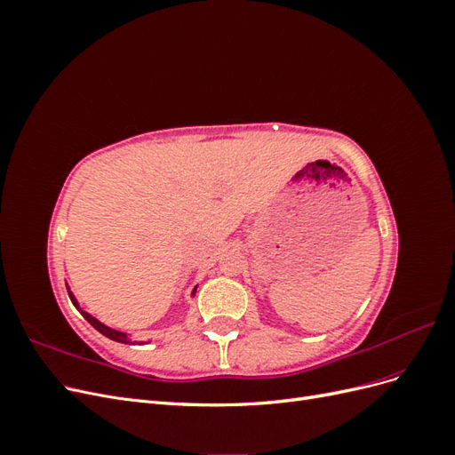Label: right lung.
<instances>
[{
  "mask_svg": "<svg viewBox=\"0 0 455 455\" xmlns=\"http://www.w3.org/2000/svg\"><path fill=\"white\" fill-rule=\"evenodd\" d=\"M196 291H197V288H194V292H191V294H196ZM68 294H70V299H72V304L79 309V313L81 315H84L85 316V319L96 328V330H99V332L100 334H104L106 338H109V339H114V341H119V343H129L131 339H129V334H125V332H119V330H114V328H109V326H106V324H102L99 319H94V316L92 315H89L87 311H84V309H81L79 307V304H77V299H76V296L70 292V288H68Z\"/></svg>",
  "mask_w": 455,
  "mask_h": 455,
  "instance_id": "right-lung-1",
  "label": "right lung"
}]
</instances>
